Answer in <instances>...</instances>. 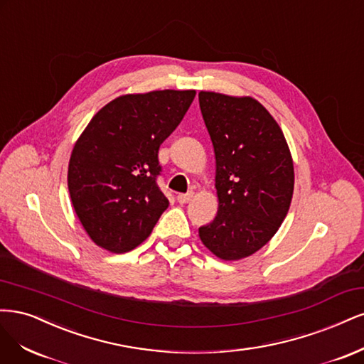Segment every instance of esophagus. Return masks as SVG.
<instances>
[{"mask_svg":"<svg viewBox=\"0 0 364 364\" xmlns=\"http://www.w3.org/2000/svg\"><path fill=\"white\" fill-rule=\"evenodd\" d=\"M192 198H193V192H187V193H180V195L177 196V199H178V203H180V204H186V203H189Z\"/></svg>","mask_w":364,"mask_h":364,"instance_id":"1","label":"esophagus"}]
</instances>
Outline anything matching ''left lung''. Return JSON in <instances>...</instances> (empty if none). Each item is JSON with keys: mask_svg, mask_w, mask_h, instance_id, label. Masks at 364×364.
Returning a JSON list of instances; mask_svg holds the SVG:
<instances>
[{"mask_svg": "<svg viewBox=\"0 0 364 364\" xmlns=\"http://www.w3.org/2000/svg\"><path fill=\"white\" fill-rule=\"evenodd\" d=\"M199 109L216 157L218 215L199 237L222 260L259 251L289 212L293 161L283 132L252 98L199 92Z\"/></svg>", "mask_w": 364, "mask_h": 364, "instance_id": "obj_1", "label": "left lung"}]
</instances>
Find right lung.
I'll use <instances>...</instances> for the list:
<instances>
[{
	"mask_svg": "<svg viewBox=\"0 0 364 364\" xmlns=\"http://www.w3.org/2000/svg\"><path fill=\"white\" fill-rule=\"evenodd\" d=\"M195 90H154L113 100L73 149L68 187L75 213L101 248L142 243L169 205L157 184L159 148L177 128Z\"/></svg>",
	"mask_w": 364,
	"mask_h": 364,
	"instance_id": "obj_1",
	"label": "right lung"
}]
</instances>
